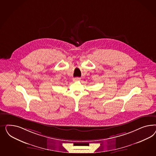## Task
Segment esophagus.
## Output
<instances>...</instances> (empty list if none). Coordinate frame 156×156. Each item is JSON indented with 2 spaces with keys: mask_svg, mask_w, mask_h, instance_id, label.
Instances as JSON below:
<instances>
[{
  "mask_svg": "<svg viewBox=\"0 0 156 156\" xmlns=\"http://www.w3.org/2000/svg\"><path fill=\"white\" fill-rule=\"evenodd\" d=\"M80 80V78H79V77H76V78H73V80L74 81H77V80Z\"/></svg>",
  "mask_w": 156,
  "mask_h": 156,
  "instance_id": "esophagus-1",
  "label": "esophagus"
}]
</instances>
